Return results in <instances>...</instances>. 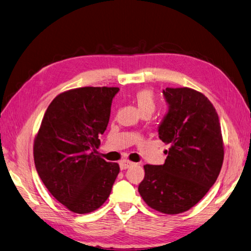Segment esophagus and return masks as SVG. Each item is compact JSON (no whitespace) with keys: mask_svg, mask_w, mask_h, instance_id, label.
<instances>
[{"mask_svg":"<svg viewBox=\"0 0 251 251\" xmlns=\"http://www.w3.org/2000/svg\"><path fill=\"white\" fill-rule=\"evenodd\" d=\"M132 164L133 163L131 161H129V160H122V161L120 162V168H121V170H126L128 168H130Z\"/></svg>","mask_w":251,"mask_h":251,"instance_id":"34e87169","label":"esophagus"}]
</instances>
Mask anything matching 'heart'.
Masks as SVG:
<instances>
[{"label":"heart","instance_id":"heart-1","mask_svg":"<svg viewBox=\"0 0 251 251\" xmlns=\"http://www.w3.org/2000/svg\"><path fill=\"white\" fill-rule=\"evenodd\" d=\"M136 100L140 110L153 112L156 108L155 96L151 89H141L136 93Z\"/></svg>","mask_w":251,"mask_h":251}]
</instances>
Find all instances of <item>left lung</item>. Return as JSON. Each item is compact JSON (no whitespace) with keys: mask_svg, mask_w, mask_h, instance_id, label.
<instances>
[{"mask_svg":"<svg viewBox=\"0 0 251 251\" xmlns=\"http://www.w3.org/2000/svg\"><path fill=\"white\" fill-rule=\"evenodd\" d=\"M170 105L159 138L170 144L163 165H144L139 193L151 209L165 214L190 210L207 194L220 175L224 142L214 106L188 87L166 88Z\"/></svg>","mask_w":251,"mask_h":251,"instance_id":"1","label":"left lung"}]
</instances>
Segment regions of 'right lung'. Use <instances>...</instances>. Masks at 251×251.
I'll return each mask as SVG.
<instances>
[{
  "mask_svg": "<svg viewBox=\"0 0 251 251\" xmlns=\"http://www.w3.org/2000/svg\"><path fill=\"white\" fill-rule=\"evenodd\" d=\"M118 87H82L58 94L44 113L34 141L38 175L74 213L99 209L111 193L120 166L95 149L106 130Z\"/></svg>",
  "mask_w": 251,
  "mask_h": 251,
  "instance_id": "obj_1",
  "label": "right lung"
}]
</instances>
